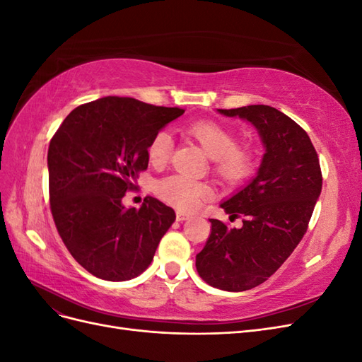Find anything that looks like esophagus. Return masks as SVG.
<instances>
[{"mask_svg":"<svg viewBox=\"0 0 362 362\" xmlns=\"http://www.w3.org/2000/svg\"><path fill=\"white\" fill-rule=\"evenodd\" d=\"M190 216L189 214H185V213H182V211H177V221L178 222H184V221H187Z\"/></svg>","mask_w":362,"mask_h":362,"instance_id":"1","label":"esophagus"}]
</instances>
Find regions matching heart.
I'll use <instances>...</instances> for the list:
<instances>
[{
    "mask_svg": "<svg viewBox=\"0 0 362 362\" xmlns=\"http://www.w3.org/2000/svg\"><path fill=\"white\" fill-rule=\"evenodd\" d=\"M187 133L198 141L208 157L214 160L218 178L229 184L243 181L254 169V152L247 146L237 145L234 131L217 120H196L187 127ZM173 140L169 131L161 129L148 145L149 161L156 166L169 160ZM161 199L184 211L198 208L208 194V187L187 175H170L157 182Z\"/></svg>",
    "mask_w": 362,
    "mask_h": 362,
    "instance_id": "heart-1",
    "label": "heart"
}]
</instances>
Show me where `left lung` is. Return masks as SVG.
Returning <instances> with one entry per match:
<instances>
[{"label":"left lung","mask_w":362,"mask_h":362,"mask_svg":"<svg viewBox=\"0 0 362 362\" xmlns=\"http://www.w3.org/2000/svg\"><path fill=\"white\" fill-rule=\"evenodd\" d=\"M218 113L246 119L266 148L257 177L221 204L242 228L210 218L211 234L196 255L199 276L226 291L250 290L275 273L308 229L322 192V170L306 131L270 105H247Z\"/></svg>","instance_id":"8db88e82"}]
</instances>
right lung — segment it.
<instances>
[{"mask_svg": "<svg viewBox=\"0 0 362 362\" xmlns=\"http://www.w3.org/2000/svg\"><path fill=\"white\" fill-rule=\"evenodd\" d=\"M184 113L134 98L105 96L66 116L48 148L49 205L71 255L93 276L128 281L151 264L175 211L146 196L125 208L139 172L148 168L156 133Z\"/></svg>", "mask_w": 362, "mask_h": 362, "instance_id": "1", "label": "right lung"}]
</instances>
